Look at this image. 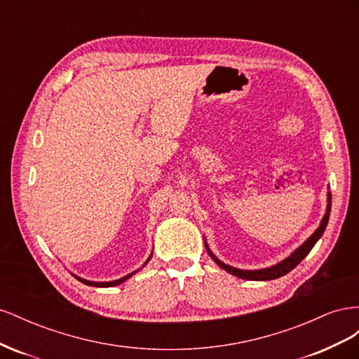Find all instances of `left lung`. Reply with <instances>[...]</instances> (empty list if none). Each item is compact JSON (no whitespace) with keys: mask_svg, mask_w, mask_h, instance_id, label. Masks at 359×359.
<instances>
[{"mask_svg":"<svg viewBox=\"0 0 359 359\" xmlns=\"http://www.w3.org/2000/svg\"><path fill=\"white\" fill-rule=\"evenodd\" d=\"M330 212H331V191H328L327 212H325L323 219L320 220V224H319L318 229L314 231L297 250H293V252L286 259H283V260H281V262H278V264H276L273 266L262 268V269H240V268H235V266L227 265V264L222 262V260L211 252L208 244H206V240L203 238L206 253L211 256V259L214 260L217 265H219L220 268H223L224 271H227V273H229V274L235 276V277H240V278H244V280H256V281H266V280H274V278H278V277H283V276H286L289 273V271H292L293 268H295L301 262V260L310 253V250L314 247V244H316L320 240V236L325 232V227H327V224H328Z\"/></svg>","mask_w":359,"mask_h":359,"instance_id":"left-lung-1","label":"left lung"}]
</instances>
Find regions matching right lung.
Segmentation results:
<instances>
[{"mask_svg": "<svg viewBox=\"0 0 359 359\" xmlns=\"http://www.w3.org/2000/svg\"><path fill=\"white\" fill-rule=\"evenodd\" d=\"M151 256H153V253L149 255V257L145 260V264L142 265V268L149 262V259H151ZM139 269H136V271H133V273H130V274H127V276H124V277H121V278H118V280H114V281H91V280H85V278H82V277H78L76 274H73V277H76L78 278L81 283H83V285H88V286H95V287H112V286H118V285H121V283H124L126 280H128L130 277H132L133 274H136Z\"/></svg>", "mask_w": 359, "mask_h": 359, "instance_id": "obj_1", "label": "right lung"}]
</instances>
